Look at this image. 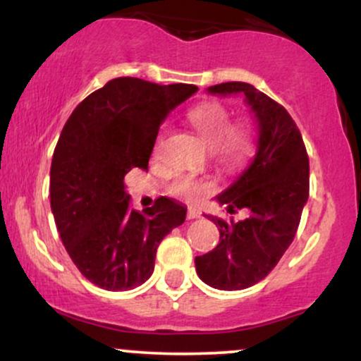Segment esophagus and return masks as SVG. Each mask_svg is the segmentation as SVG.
I'll return each instance as SVG.
<instances>
[{
	"mask_svg": "<svg viewBox=\"0 0 361 361\" xmlns=\"http://www.w3.org/2000/svg\"><path fill=\"white\" fill-rule=\"evenodd\" d=\"M186 217H188V219H198V217H202V212L198 209H195V207H188Z\"/></svg>",
	"mask_w": 361,
	"mask_h": 361,
	"instance_id": "1",
	"label": "esophagus"
}]
</instances>
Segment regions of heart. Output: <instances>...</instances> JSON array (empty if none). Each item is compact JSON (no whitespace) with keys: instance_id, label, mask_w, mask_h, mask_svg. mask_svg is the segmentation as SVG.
Returning a JSON list of instances; mask_svg holds the SVG:
<instances>
[{"instance_id":"heart-1","label":"heart","mask_w":361,"mask_h":361,"mask_svg":"<svg viewBox=\"0 0 361 361\" xmlns=\"http://www.w3.org/2000/svg\"><path fill=\"white\" fill-rule=\"evenodd\" d=\"M190 123L197 134L215 151L222 163L235 164L246 159L252 151V137L246 127L233 126V114L227 106L217 102H207L195 106L188 114ZM212 185L188 175H180L173 180L169 193L181 200H197L210 192Z\"/></svg>"}]
</instances>
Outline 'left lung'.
<instances>
[{
  "label": "left lung",
  "mask_w": 361,
  "mask_h": 361,
  "mask_svg": "<svg viewBox=\"0 0 361 361\" xmlns=\"http://www.w3.org/2000/svg\"><path fill=\"white\" fill-rule=\"evenodd\" d=\"M215 97L243 94L258 128L250 166L215 197L227 212L246 209L247 217L217 226L221 243L195 258L198 276L219 290H243L258 283L276 267L295 238L309 198V157L295 122L283 106L250 82L209 86Z\"/></svg>",
  "instance_id": "1"
}]
</instances>
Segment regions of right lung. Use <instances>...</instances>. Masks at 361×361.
<instances>
[{
    "instance_id": "1",
    "label": "right lung",
    "mask_w": 361,
    "mask_h": 361,
    "mask_svg": "<svg viewBox=\"0 0 361 361\" xmlns=\"http://www.w3.org/2000/svg\"><path fill=\"white\" fill-rule=\"evenodd\" d=\"M198 91L115 78L74 109L51 164V209L66 251L91 283L130 290L154 271L159 243L186 207L161 197L142 214L128 207L123 176L147 171L161 123Z\"/></svg>"
}]
</instances>
